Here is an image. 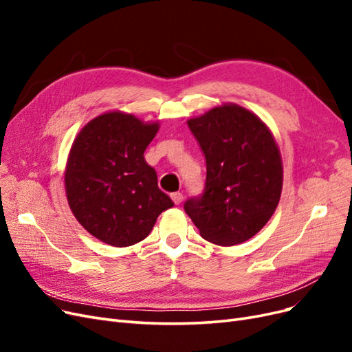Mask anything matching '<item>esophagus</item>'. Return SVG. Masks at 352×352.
<instances>
[{"mask_svg":"<svg viewBox=\"0 0 352 352\" xmlns=\"http://www.w3.org/2000/svg\"><path fill=\"white\" fill-rule=\"evenodd\" d=\"M170 197H172V199H173V202H175L176 206L180 204V202H182V199H184V195L180 194V192H173Z\"/></svg>","mask_w":352,"mask_h":352,"instance_id":"34e87169","label":"esophagus"}]
</instances>
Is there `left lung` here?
Listing matches in <instances>:
<instances>
[{
  "mask_svg": "<svg viewBox=\"0 0 352 352\" xmlns=\"http://www.w3.org/2000/svg\"><path fill=\"white\" fill-rule=\"evenodd\" d=\"M206 155V190L185 202L206 241L232 247L258 233L279 204L283 164L279 146L260 117L226 102L188 120Z\"/></svg>",
  "mask_w": 352,
  "mask_h": 352,
  "instance_id": "left-lung-1",
  "label": "left lung"
}]
</instances>
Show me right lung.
<instances>
[{
  "label": "right lung",
  "mask_w": 352,
  "mask_h": 352,
  "mask_svg": "<svg viewBox=\"0 0 352 352\" xmlns=\"http://www.w3.org/2000/svg\"><path fill=\"white\" fill-rule=\"evenodd\" d=\"M158 129V122L114 110L88 122L73 141L65 170L67 202L101 242L119 248L141 242L175 206L144 158Z\"/></svg>",
  "instance_id": "obj_1"
}]
</instances>
